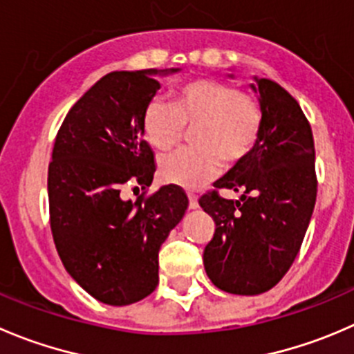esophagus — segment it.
<instances>
[{
    "mask_svg": "<svg viewBox=\"0 0 354 354\" xmlns=\"http://www.w3.org/2000/svg\"><path fill=\"white\" fill-rule=\"evenodd\" d=\"M188 205H190V209H197L198 207L197 197H195L194 194H188Z\"/></svg>",
    "mask_w": 354,
    "mask_h": 354,
    "instance_id": "esophagus-1",
    "label": "esophagus"
}]
</instances>
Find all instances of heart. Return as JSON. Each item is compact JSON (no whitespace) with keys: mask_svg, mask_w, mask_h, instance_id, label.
Returning a JSON list of instances; mask_svg holds the SVG:
<instances>
[{"mask_svg":"<svg viewBox=\"0 0 354 354\" xmlns=\"http://www.w3.org/2000/svg\"><path fill=\"white\" fill-rule=\"evenodd\" d=\"M185 126L194 149L160 159V176L167 183L195 188L214 176L219 164L236 166L256 149L263 128V111L250 95L216 79H195L174 91L173 105L153 98L143 112V133L150 145L167 152L181 142Z\"/></svg>","mask_w":354,"mask_h":354,"instance_id":"b5f03b06","label":"heart"}]
</instances>
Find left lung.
Listing matches in <instances>:
<instances>
[{"label":"left lung","mask_w":354,"mask_h":354,"mask_svg":"<svg viewBox=\"0 0 354 354\" xmlns=\"http://www.w3.org/2000/svg\"><path fill=\"white\" fill-rule=\"evenodd\" d=\"M254 81L263 111L259 142L198 201L216 223L204 249L205 273L218 289L239 296L266 292L289 272L318 187L313 133L299 104L275 81ZM221 187L243 195L228 201L217 194Z\"/></svg>","instance_id":"8db88e82"}]
</instances>
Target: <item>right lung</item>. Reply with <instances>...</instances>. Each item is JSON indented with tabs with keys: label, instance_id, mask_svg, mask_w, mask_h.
I'll list each match as a JSON object with an SVG mask.
<instances>
[{
	"label": "right lung",
	"instance_id": "1",
	"mask_svg": "<svg viewBox=\"0 0 354 354\" xmlns=\"http://www.w3.org/2000/svg\"><path fill=\"white\" fill-rule=\"evenodd\" d=\"M180 68L115 71L68 111L48 166L50 225L68 275L100 303L126 306L159 283V249L181 221L188 197L176 185L124 198L152 185L156 162L143 140V112ZM138 188V187H135Z\"/></svg>",
	"mask_w": 354,
	"mask_h": 354
}]
</instances>
